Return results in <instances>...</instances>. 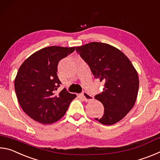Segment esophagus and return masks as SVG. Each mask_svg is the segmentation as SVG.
<instances>
[{
    "mask_svg": "<svg viewBox=\"0 0 160 160\" xmlns=\"http://www.w3.org/2000/svg\"><path fill=\"white\" fill-rule=\"evenodd\" d=\"M81 97H82V98L83 99L84 101H85L87 102H90L92 100H93V97L90 96V94H88V93L86 92H83L82 94H81Z\"/></svg>",
    "mask_w": 160,
    "mask_h": 160,
    "instance_id": "obj_1",
    "label": "esophagus"
}]
</instances>
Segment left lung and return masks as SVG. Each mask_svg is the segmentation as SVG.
Listing matches in <instances>:
<instances>
[{"label":"left lung","instance_id":"8db88e82","mask_svg":"<svg viewBox=\"0 0 160 160\" xmlns=\"http://www.w3.org/2000/svg\"><path fill=\"white\" fill-rule=\"evenodd\" d=\"M95 78L104 83L94 97L102 103L104 113L95 120L110 126L118 122L133 107L139 88L138 75L129 58L117 48L102 42L76 47Z\"/></svg>","mask_w":160,"mask_h":160}]
</instances>
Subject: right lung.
Wrapping results in <instances>:
<instances>
[{
    "label": "right lung",
    "mask_w": 160,
    "mask_h": 160,
    "mask_svg": "<svg viewBox=\"0 0 160 160\" xmlns=\"http://www.w3.org/2000/svg\"><path fill=\"white\" fill-rule=\"evenodd\" d=\"M75 49V47H45L32 54L19 68L15 79L18 102L26 114L37 122L58 121L77 97L66 89L55 93L61 83L57 75L58 62Z\"/></svg>",
    "instance_id": "right-lung-1"
}]
</instances>
